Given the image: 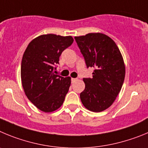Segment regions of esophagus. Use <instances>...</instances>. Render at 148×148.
Masks as SVG:
<instances>
[{
	"label": "esophagus",
	"instance_id": "1",
	"mask_svg": "<svg viewBox=\"0 0 148 148\" xmlns=\"http://www.w3.org/2000/svg\"><path fill=\"white\" fill-rule=\"evenodd\" d=\"M77 78H71V82H74V81H76V80H77Z\"/></svg>",
	"mask_w": 148,
	"mask_h": 148
}]
</instances>
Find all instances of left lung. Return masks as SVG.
<instances>
[{
    "label": "left lung",
    "mask_w": 148,
    "mask_h": 148,
    "mask_svg": "<svg viewBox=\"0 0 148 148\" xmlns=\"http://www.w3.org/2000/svg\"><path fill=\"white\" fill-rule=\"evenodd\" d=\"M87 68H94L92 78H83L86 88L80 94L83 106L93 112L108 108L120 92L125 67L114 40L102 33L74 38Z\"/></svg>",
    "instance_id": "left-lung-1"
}]
</instances>
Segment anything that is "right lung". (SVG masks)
Masks as SVG:
<instances>
[{"mask_svg": "<svg viewBox=\"0 0 148 148\" xmlns=\"http://www.w3.org/2000/svg\"><path fill=\"white\" fill-rule=\"evenodd\" d=\"M74 42L71 36L42 34L29 42L21 62L22 86L28 99L46 113L58 110L71 86V77L55 74L60 56Z\"/></svg>", "mask_w": 148, "mask_h": 148, "instance_id": "obj_1", "label": "right lung"}]
</instances>
